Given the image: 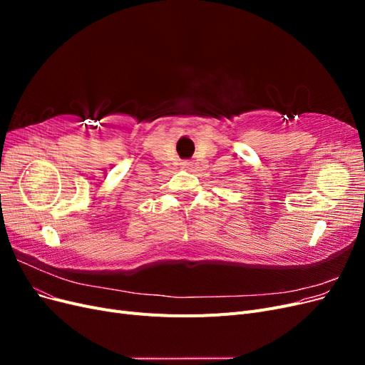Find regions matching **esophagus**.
<instances>
[{"mask_svg":"<svg viewBox=\"0 0 365 365\" xmlns=\"http://www.w3.org/2000/svg\"><path fill=\"white\" fill-rule=\"evenodd\" d=\"M182 165H190V163H187V161H184V163H182Z\"/></svg>","mask_w":365,"mask_h":365,"instance_id":"34e87169","label":"esophagus"}]
</instances>
